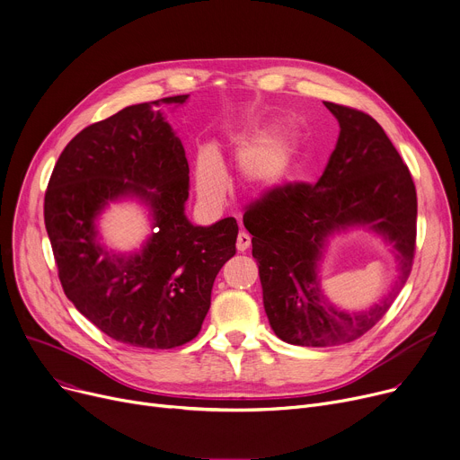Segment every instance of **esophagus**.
Listing matches in <instances>:
<instances>
[{"instance_id":"1","label":"esophagus","mask_w":460,"mask_h":460,"mask_svg":"<svg viewBox=\"0 0 460 460\" xmlns=\"http://www.w3.org/2000/svg\"><path fill=\"white\" fill-rule=\"evenodd\" d=\"M235 246H237L239 252H246V251H249V246H251V235L246 234V232H239Z\"/></svg>"}]
</instances>
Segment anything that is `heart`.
Returning <instances> with one entry per match:
<instances>
[{"instance_id":"1","label":"heart","mask_w":460,"mask_h":460,"mask_svg":"<svg viewBox=\"0 0 460 460\" xmlns=\"http://www.w3.org/2000/svg\"><path fill=\"white\" fill-rule=\"evenodd\" d=\"M235 156L241 160V179L256 193H267L284 184L296 165V139L291 134L270 137L269 128L244 132L235 139ZM199 193L219 200L226 191V176L219 160L202 153L197 162Z\"/></svg>"}]
</instances>
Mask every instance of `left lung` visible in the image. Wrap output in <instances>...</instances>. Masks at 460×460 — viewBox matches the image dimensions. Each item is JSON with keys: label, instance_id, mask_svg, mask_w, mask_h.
I'll list each match as a JSON object with an SVG mask.
<instances>
[{"label": "left lung", "instance_id": "obj_1", "mask_svg": "<svg viewBox=\"0 0 460 460\" xmlns=\"http://www.w3.org/2000/svg\"><path fill=\"white\" fill-rule=\"evenodd\" d=\"M324 104L339 119L341 134L319 182H288L267 191L243 216L252 234L269 323L281 341L296 346H337L370 332L405 286L416 251V188L393 141L363 111ZM351 224H370L401 254L397 288L365 314L328 306L315 279L323 239Z\"/></svg>", "mask_w": 460, "mask_h": 460}]
</instances>
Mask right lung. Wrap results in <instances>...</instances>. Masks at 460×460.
<instances>
[{"label": "right lung", "mask_w": 460, "mask_h": 460, "mask_svg": "<svg viewBox=\"0 0 460 460\" xmlns=\"http://www.w3.org/2000/svg\"><path fill=\"white\" fill-rule=\"evenodd\" d=\"M132 104L83 128L58 156L44 199V221L58 279L74 305L118 342L167 349L195 339L211 288L235 254L237 221L208 228L184 216L190 165L162 102ZM137 194L154 208L155 234L136 257L109 255L93 221L109 199Z\"/></svg>", "instance_id": "obj_1"}]
</instances>
